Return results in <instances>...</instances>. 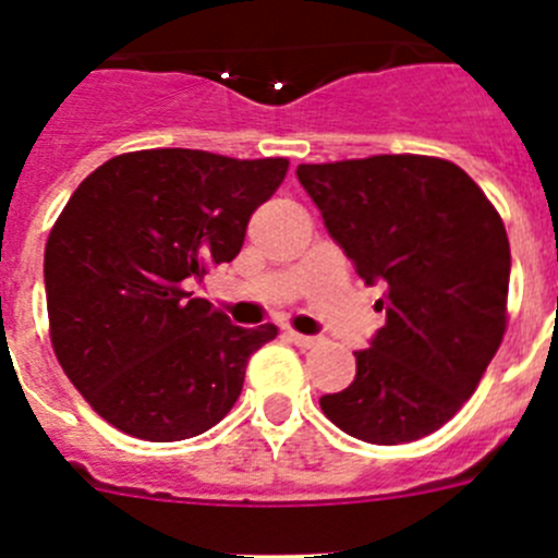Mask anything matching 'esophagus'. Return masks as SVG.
Instances as JSON below:
<instances>
[{"label": "esophagus", "mask_w": 558, "mask_h": 558, "mask_svg": "<svg viewBox=\"0 0 558 558\" xmlns=\"http://www.w3.org/2000/svg\"><path fill=\"white\" fill-rule=\"evenodd\" d=\"M288 338L293 340L295 347H302V349H313L322 343V338H318V335H302V332H293V329L288 332Z\"/></svg>", "instance_id": "obj_1"}]
</instances>
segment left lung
<instances>
[{
    "label": "left lung",
    "mask_w": 558,
    "mask_h": 558,
    "mask_svg": "<svg viewBox=\"0 0 558 558\" xmlns=\"http://www.w3.org/2000/svg\"><path fill=\"white\" fill-rule=\"evenodd\" d=\"M329 236L366 284H386V324L354 352L349 388L322 411L368 445H405L450 422L506 332L511 251L481 186L433 156L299 165Z\"/></svg>",
    "instance_id": "1"
}]
</instances>
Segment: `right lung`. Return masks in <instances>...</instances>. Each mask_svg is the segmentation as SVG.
Segmentation results:
<instances>
[{
	"label": "right lung",
	"instance_id": "obj_1",
	"mask_svg": "<svg viewBox=\"0 0 558 558\" xmlns=\"http://www.w3.org/2000/svg\"><path fill=\"white\" fill-rule=\"evenodd\" d=\"M288 159L122 153L63 206L44 251L49 335L72 386L108 425L181 441L234 408L245 366L279 329L236 327L190 288L231 263Z\"/></svg>",
	"mask_w": 558,
	"mask_h": 558
}]
</instances>
